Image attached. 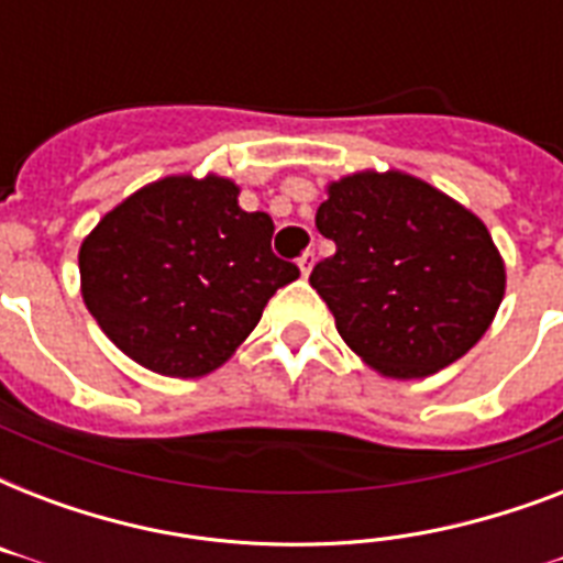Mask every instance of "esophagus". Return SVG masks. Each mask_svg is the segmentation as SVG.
I'll return each mask as SVG.
<instances>
[{"label": "esophagus", "instance_id": "esophagus-1", "mask_svg": "<svg viewBox=\"0 0 563 563\" xmlns=\"http://www.w3.org/2000/svg\"><path fill=\"white\" fill-rule=\"evenodd\" d=\"M312 265H316V254H312V251H307V254H303L298 260L300 274H303V277H309V272H312Z\"/></svg>", "mask_w": 563, "mask_h": 563}]
</instances>
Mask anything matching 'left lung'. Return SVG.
<instances>
[{
	"mask_svg": "<svg viewBox=\"0 0 563 563\" xmlns=\"http://www.w3.org/2000/svg\"><path fill=\"white\" fill-rule=\"evenodd\" d=\"M316 228L335 254L309 274L365 365L418 379L479 342L506 295V265L467 207L406 172H356L327 187Z\"/></svg>",
	"mask_w": 563,
	"mask_h": 563,
	"instance_id": "left-lung-1",
	"label": "left lung"
}]
</instances>
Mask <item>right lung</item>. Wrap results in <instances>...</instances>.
<instances>
[{"mask_svg":"<svg viewBox=\"0 0 563 563\" xmlns=\"http://www.w3.org/2000/svg\"><path fill=\"white\" fill-rule=\"evenodd\" d=\"M268 212L233 180L172 175L136 189L81 242V295L119 351L163 376L216 371L298 265L272 251Z\"/></svg>","mask_w":563,"mask_h":563,"instance_id":"add662e5","label":"right lung"}]
</instances>
